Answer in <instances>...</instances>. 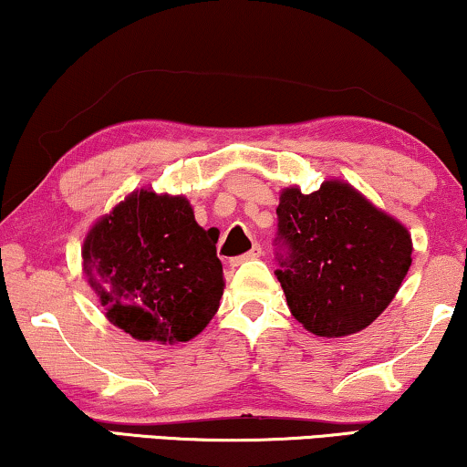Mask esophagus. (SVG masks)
I'll return each mask as SVG.
<instances>
[{"instance_id":"34e87169","label":"esophagus","mask_w":467,"mask_h":467,"mask_svg":"<svg viewBox=\"0 0 467 467\" xmlns=\"http://www.w3.org/2000/svg\"><path fill=\"white\" fill-rule=\"evenodd\" d=\"M263 254V250H261V245L258 244H254V248H252L250 252H245V254H241V256H237V258H233V265L237 267V265H241V263H245V261H252V258H258Z\"/></svg>"}]
</instances>
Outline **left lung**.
Returning a JSON list of instances; mask_svg holds the SVG:
<instances>
[{
    "label": "left lung",
    "instance_id": "left-lung-1",
    "mask_svg": "<svg viewBox=\"0 0 467 467\" xmlns=\"http://www.w3.org/2000/svg\"><path fill=\"white\" fill-rule=\"evenodd\" d=\"M276 258L291 316L317 337L368 328L411 267V234L348 182L280 193Z\"/></svg>",
    "mask_w": 467,
    "mask_h": 467
}]
</instances>
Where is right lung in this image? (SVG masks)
I'll return each mask as SVG.
<instances>
[{
	"mask_svg": "<svg viewBox=\"0 0 467 467\" xmlns=\"http://www.w3.org/2000/svg\"><path fill=\"white\" fill-rule=\"evenodd\" d=\"M217 239L182 195L132 191L88 230L82 267L112 324L139 341L176 344L200 335L219 308Z\"/></svg>",
	"mask_w": 467,
	"mask_h": 467,
	"instance_id": "obj_1",
	"label": "right lung"
}]
</instances>
